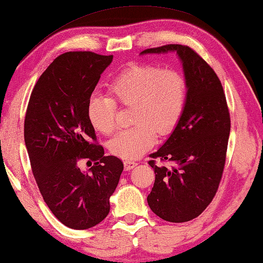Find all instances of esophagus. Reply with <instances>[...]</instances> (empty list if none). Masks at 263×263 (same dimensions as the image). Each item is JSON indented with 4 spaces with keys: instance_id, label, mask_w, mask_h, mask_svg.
Segmentation results:
<instances>
[{
    "instance_id": "34e87169",
    "label": "esophagus",
    "mask_w": 263,
    "mask_h": 263,
    "mask_svg": "<svg viewBox=\"0 0 263 263\" xmlns=\"http://www.w3.org/2000/svg\"><path fill=\"white\" fill-rule=\"evenodd\" d=\"M124 169L126 171H130V169L135 168L137 165V162H135V161H124Z\"/></svg>"
}]
</instances>
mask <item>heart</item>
<instances>
[{
  "label": "heart",
  "instance_id": "1",
  "mask_svg": "<svg viewBox=\"0 0 263 263\" xmlns=\"http://www.w3.org/2000/svg\"><path fill=\"white\" fill-rule=\"evenodd\" d=\"M109 94L94 92L87 114L91 126L103 135L116 129L118 103L132 107V128L112 137L111 154L130 161L149 151L156 136H164L179 124L187 102V81L181 72L151 63H132L109 86Z\"/></svg>",
  "mask_w": 263,
  "mask_h": 263
}]
</instances>
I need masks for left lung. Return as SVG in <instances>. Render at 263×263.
I'll return each instance as SVG.
<instances>
[{"mask_svg":"<svg viewBox=\"0 0 263 263\" xmlns=\"http://www.w3.org/2000/svg\"><path fill=\"white\" fill-rule=\"evenodd\" d=\"M169 51H175L182 62L187 102L168 140L149 155L155 182L147 201L161 219L180 223L199 216L215 196L224 168L230 116L221 81L192 48L167 44L145 49L141 55ZM155 158L174 165H156Z\"/></svg>","mask_w":263,"mask_h":263,"instance_id":"8db88e82","label":"left lung"}]
</instances>
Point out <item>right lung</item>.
Instances as JSON below:
<instances>
[{
  "label": "right lung",
  "instance_id": "1",
  "mask_svg": "<svg viewBox=\"0 0 263 263\" xmlns=\"http://www.w3.org/2000/svg\"><path fill=\"white\" fill-rule=\"evenodd\" d=\"M112 55L64 52L40 76L24 119V142L36 183L56 219L88 229L106 219L122 161L104 156L87 114L88 101ZM95 165L87 172L78 163Z\"/></svg>",
  "mask_w": 263,
  "mask_h": 263
}]
</instances>
